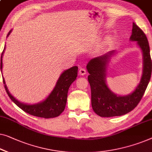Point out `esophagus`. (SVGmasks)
Listing matches in <instances>:
<instances>
[{
	"mask_svg": "<svg viewBox=\"0 0 152 152\" xmlns=\"http://www.w3.org/2000/svg\"><path fill=\"white\" fill-rule=\"evenodd\" d=\"M79 74H80V75H85L86 74V69H83V68H81L80 71H79Z\"/></svg>",
	"mask_w": 152,
	"mask_h": 152,
	"instance_id": "34e87169",
	"label": "esophagus"
}]
</instances>
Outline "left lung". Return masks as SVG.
<instances>
[{"label":"left lung","mask_w":152,"mask_h":152,"mask_svg":"<svg viewBox=\"0 0 152 152\" xmlns=\"http://www.w3.org/2000/svg\"><path fill=\"white\" fill-rule=\"evenodd\" d=\"M130 40L137 42L143 56V72L139 84L132 93L125 96L116 95L107 87L105 69L109 58L114 50L89 61L86 66L91 88V103L94 113L102 117L121 116L137 106L145 92L151 75L152 62L150 49L146 35L133 23Z\"/></svg>","instance_id":"1"}]
</instances>
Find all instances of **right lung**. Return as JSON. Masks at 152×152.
Wrapping results in <instances>:
<instances>
[{"mask_svg":"<svg viewBox=\"0 0 152 152\" xmlns=\"http://www.w3.org/2000/svg\"><path fill=\"white\" fill-rule=\"evenodd\" d=\"M11 31H12L8 33L7 37L10 34ZM5 49V47L4 48V50ZM4 50L2 53L1 58V70L3 68L2 58H3ZM77 66H72L71 69L64 71L57 81L56 86L49 95L47 96V98L42 102L34 105L25 104V103L20 102L19 101L16 99L9 92L5 84V80L3 77V83L7 93L12 102L25 113L29 114L31 115L38 116V117L45 118H54L58 116L64 110L66 104L68 91H69V88L71 86V83L76 80V77H77Z\"/></svg>","mask_w":152,"mask_h":152,"instance_id":"right-lung-1","label":"right lung"}]
</instances>
